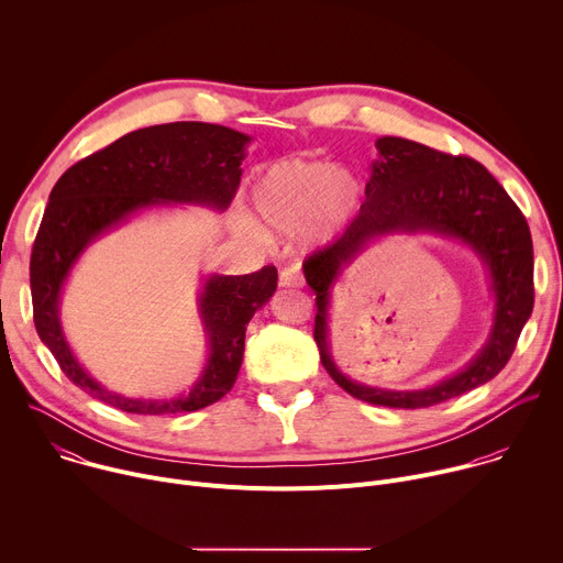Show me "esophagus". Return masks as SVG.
<instances>
[{
	"label": "esophagus",
	"instance_id": "1",
	"mask_svg": "<svg viewBox=\"0 0 563 563\" xmlns=\"http://www.w3.org/2000/svg\"><path fill=\"white\" fill-rule=\"evenodd\" d=\"M280 285L283 287H300L302 285V274L298 267H285L280 272Z\"/></svg>",
	"mask_w": 563,
	"mask_h": 563
}]
</instances>
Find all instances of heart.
<instances>
[{
	"label": "heart",
	"instance_id": "b5f03b06",
	"mask_svg": "<svg viewBox=\"0 0 563 563\" xmlns=\"http://www.w3.org/2000/svg\"><path fill=\"white\" fill-rule=\"evenodd\" d=\"M356 178L341 167L309 159H280L254 185V207L261 218L291 231L313 216V231L343 224L358 202Z\"/></svg>",
	"mask_w": 563,
	"mask_h": 563
}]
</instances>
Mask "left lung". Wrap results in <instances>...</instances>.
<instances>
[{
	"label": "left lung",
	"instance_id": "obj_1",
	"mask_svg": "<svg viewBox=\"0 0 563 563\" xmlns=\"http://www.w3.org/2000/svg\"><path fill=\"white\" fill-rule=\"evenodd\" d=\"M365 202L345 233L305 263L316 294L313 341L328 374L354 398L385 408H430L495 378L510 361L534 305L528 222L495 176L467 155H450L406 137H378ZM432 230L461 239L485 261L496 291L492 336L465 371L428 390L394 393L347 379L329 352V300L340 272L374 236Z\"/></svg>",
	"mask_w": 563,
	"mask_h": 563
}]
</instances>
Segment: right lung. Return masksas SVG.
<instances>
[{
	"label": "right lung",
	"mask_w": 563,
	"mask_h": 563,
	"mask_svg": "<svg viewBox=\"0 0 563 563\" xmlns=\"http://www.w3.org/2000/svg\"><path fill=\"white\" fill-rule=\"evenodd\" d=\"M250 140L207 122L146 126L79 159L53 187L31 254L35 330L68 380L102 404L131 415H180L216 404L233 387L243 365L247 323L276 291L274 265L205 280L198 302L209 358L196 385L176 398H129L93 380L62 332L59 291L93 240L140 209L169 202L227 209L243 176L240 165Z\"/></svg>",
	"instance_id": "1"
}]
</instances>
